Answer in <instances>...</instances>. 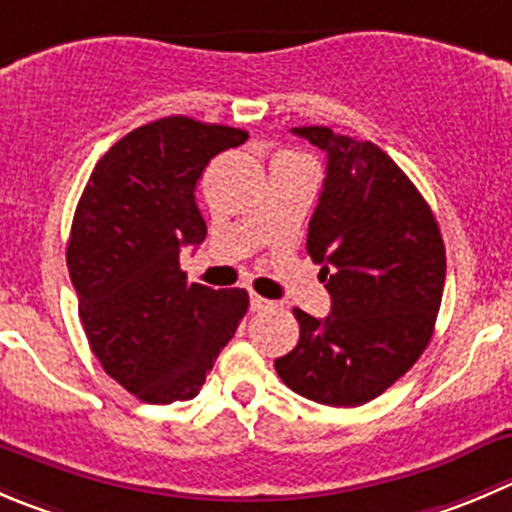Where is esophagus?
Returning <instances> with one entry per match:
<instances>
[{
  "mask_svg": "<svg viewBox=\"0 0 512 512\" xmlns=\"http://www.w3.org/2000/svg\"><path fill=\"white\" fill-rule=\"evenodd\" d=\"M250 307L252 310H272V307H275V302H270V300H265V297H260L257 295V292H250Z\"/></svg>",
  "mask_w": 512,
  "mask_h": 512,
  "instance_id": "obj_1",
  "label": "esophagus"
}]
</instances>
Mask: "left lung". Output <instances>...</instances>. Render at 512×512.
<instances>
[{"mask_svg":"<svg viewBox=\"0 0 512 512\" xmlns=\"http://www.w3.org/2000/svg\"><path fill=\"white\" fill-rule=\"evenodd\" d=\"M327 152V177L307 230V255L330 292L325 320L295 312L300 340L277 357L287 388L332 408L382 395L433 337L445 245L433 210L372 142L330 127H295Z\"/></svg>","mask_w":512,"mask_h":512,"instance_id":"left-lung-1","label":"left lung"}]
</instances>
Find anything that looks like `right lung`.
Returning a JSON list of instances; mask_svg holds the SVG:
<instances>
[{
    "label": "right lung",
    "instance_id": "1",
    "mask_svg": "<svg viewBox=\"0 0 512 512\" xmlns=\"http://www.w3.org/2000/svg\"><path fill=\"white\" fill-rule=\"evenodd\" d=\"M245 140L225 124L157 119L124 135L79 197L67 245L79 320L104 372L142 403L195 398L250 307L240 287L187 282L180 267L207 235L202 170Z\"/></svg>",
    "mask_w": 512,
    "mask_h": 512
}]
</instances>
